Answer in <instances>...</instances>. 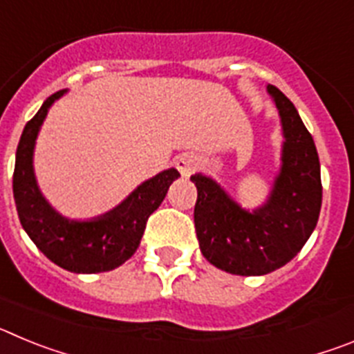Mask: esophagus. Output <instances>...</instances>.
Here are the masks:
<instances>
[{
  "instance_id": "34e87169",
  "label": "esophagus",
  "mask_w": 354,
  "mask_h": 354,
  "mask_svg": "<svg viewBox=\"0 0 354 354\" xmlns=\"http://www.w3.org/2000/svg\"><path fill=\"white\" fill-rule=\"evenodd\" d=\"M175 167H177V170H179V174L183 177H187V175H192L196 170L198 159L193 154H180L179 158L175 159Z\"/></svg>"
}]
</instances>
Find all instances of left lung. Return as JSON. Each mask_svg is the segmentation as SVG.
Listing matches in <instances>:
<instances>
[{
    "label": "left lung",
    "mask_w": 354,
    "mask_h": 354,
    "mask_svg": "<svg viewBox=\"0 0 354 354\" xmlns=\"http://www.w3.org/2000/svg\"><path fill=\"white\" fill-rule=\"evenodd\" d=\"M282 117V170L264 207L246 212L204 175L195 183V230L202 255L212 266L241 277H259L292 261L314 232L323 202L321 167L314 138L292 102L268 86Z\"/></svg>",
    "instance_id": "1"
}]
</instances>
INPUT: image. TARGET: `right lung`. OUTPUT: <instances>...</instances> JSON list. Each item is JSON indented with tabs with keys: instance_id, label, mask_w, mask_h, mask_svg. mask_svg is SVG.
<instances>
[{
	"instance_id": "obj_1",
	"label": "right lung",
	"mask_w": 354,
	"mask_h": 354,
	"mask_svg": "<svg viewBox=\"0 0 354 354\" xmlns=\"http://www.w3.org/2000/svg\"><path fill=\"white\" fill-rule=\"evenodd\" d=\"M65 90L53 93L24 126L14 168V198L19 220L37 248L71 273H102L122 266L140 246L149 216L161 205L180 174L175 168L147 180L117 209L93 221H68L46 202L33 175V147L44 118Z\"/></svg>"
}]
</instances>
